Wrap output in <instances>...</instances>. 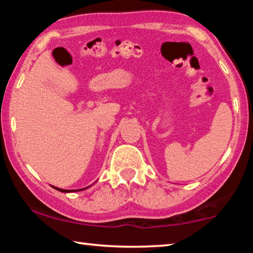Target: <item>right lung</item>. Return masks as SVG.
I'll return each instance as SVG.
<instances>
[{"instance_id": "add662e5", "label": "right lung", "mask_w": 253, "mask_h": 253, "mask_svg": "<svg viewBox=\"0 0 253 253\" xmlns=\"http://www.w3.org/2000/svg\"><path fill=\"white\" fill-rule=\"evenodd\" d=\"M53 188H55V190H58V191H60V192H65V193H69V192H74V190H62V188H59V187H54V186H52ZM89 187V186H88ZM87 188V187H85ZM81 190H84V188H80V190H77V191H81Z\"/></svg>"}]
</instances>
